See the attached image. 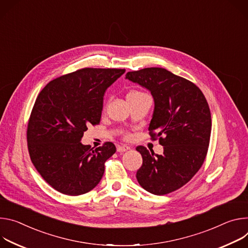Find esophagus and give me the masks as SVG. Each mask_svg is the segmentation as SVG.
<instances>
[{
	"label": "esophagus",
	"mask_w": 248,
	"mask_h": 248,
	"mask_svg": "<svg viewBox=\"0 0 248 248\" xmlns=\"http://www.w3.org/2000/svg\"><path fill=\"white\" fill-rule=\"evenodd\" d=\"M130 149H131V147L128 145H118L117 146V152H119V153H124Z\"/></svg>",
	"instance_id": "1"
}]
</instances>
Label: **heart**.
I'll return each mask as SVG.
<instances>
[{"instance_id": "b5f03b06", "label": "heart", "mask_w": 248, "mask_h": 248, "mask_svg": "<svg viewBox=\"0 0 248 248\" xmlns=\"http://www.w3.org/2000/svg\"><path fill=\"white\" fill-rule=\"evenodd\" d=\"M144 96H148V95L145 93L140 92V91H131L126 95L128 101L134 100V99H137V98H141V97H144Z\"/></svg>"}]
</instances>
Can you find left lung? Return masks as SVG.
I'll list each match as a JSON object with an SVG mask.
<instances>
[{"label":"left lung","mask_w":248,"mask_h":248,"mask_svg":"<svg viewBox=\"0 0 248 248\" xmlns=\"http://www.w3.org/2000/svg\"><path fill=\"white\" fill-rule=\"evenodd\" d=\"M126 78L151 92L155 109L149 131L163 147L161 155L136 148L143 157L137 180L152 194H169L185 185L205 160L212 129L208 102L195 84L166 69L128 72Z\"/></svg>","instance_id":"8db88e82"}]
</instances>
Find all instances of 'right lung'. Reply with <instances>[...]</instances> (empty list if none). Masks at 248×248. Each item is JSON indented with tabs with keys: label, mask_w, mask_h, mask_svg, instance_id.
Wrapping results in <instances>:
<instances>
[{
	"label": "right lung",
	"mask_w": 248,
	"mask_h": 248,
	"mask_svg": "<svg viewBox=\"0 0 248 248\" xmlns=\"http://www.w3.org/2000/svg\"><path fill=\"white\" fill-rule=\"evenodd\" d=\"M125 69L85 68L51 80L38 94L27 125L31 159L43 179L63 194L88 193L100 181L113 143L91 149L84 132L101 118L105 91Z\"/></svg>",
	"instance_id": "1"
}]
</instances>
